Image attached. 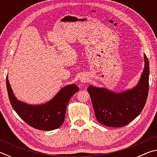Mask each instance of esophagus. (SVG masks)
Returning a JSON list of instances; mask_svg holds the SVG:
<instances>
[{"label":"esophagus","mask_w":157,"mask_h":157,"mask_svg":"<svg viewBox=\"0 0 157 157\" xmlns=\"http://www.w3.org/2000/svg\"><path fill=\"white\" fill-rule=\"evenodd\" d=\"M87 80H88V79H87V78H86V77L82 76V78H80V81H81L82 82H83V83H85V82H86Z\"/></svg>","instance_id":"obj_1"}]
</instances>
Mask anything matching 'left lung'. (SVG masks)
Wrapping results in <instances>:
<instances>
[{
	"instance_id": "left-lung-1",
	"label": "left lung",
	"mask_w": 157,
	"mask_h": 157,
	"mask_svg": "<svg viewBox=\"0 0 157 157\" xmlns=\"http://www.w3.org/2000/svg\"><path fill=\"white\" fill-rule=\"evenodd\" d=\"M145 67L139 83L132 89L115 93L104 88L89 86L97 121L103 125L121 127L139 115L144 108L149 90V61L144 55Z\"/></svg>"
}]
</instances>
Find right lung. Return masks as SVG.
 Wrapping results in <instances>:
<instances>
[{
  "label": "right lung",
  "mask_w": 157,
  "mask_h": 157,
  "mask_svg": "<svg viewBox=\"0 0 157 157\" xmlns=\"http://www.w3.org/2000/svg\"><path fill=\"white\" fill-rule=\"evenodd\" d=\"M6 84L10 103L20 118L31 127L44 131L55 129L62 125L64 121L69 100L79 91V88L75 84L67 85L49 102L40 105H31L16 98L7 76Z\"/></svg>",
  "instance_id": "right-lung-1"
}]
</instances>
